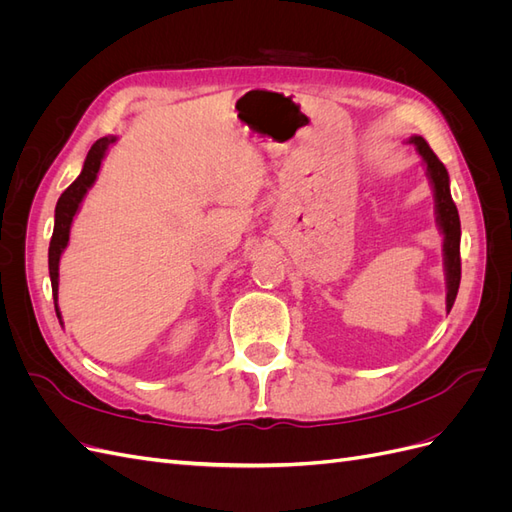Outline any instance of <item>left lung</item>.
<instances>
[{
    "label": "left lung",
    "mask_w": 512,
    "mask_h": 512,
    "mask_svg": "<svg viewBox=\"0 0 512 512\" xmlns=\"http://www.w3.org/2000/svg\"><path fill=\"white\" fill-rule=\"evenodd\" d=\"M408 141L421 153V158L427 166V177L433 188V198H436V222L440 232L444 235V275H446V309L451 307L457 299V290L461 282V258H459V241H461V224L459 213L453 203L451 188H448V173L444 164L438 160L436 153L431 151L423 136H410Z\"/></svg>",
    "instance_id": "left-lung-1"
}]
</instances>
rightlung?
Segmentation results:
<instances>
[{
	"label": "right lung",
	"instance_id": "1",
	"mask_svg": "<svg viewBox=\"0 0 512 512\" xmlns=\"http://www.w3.org/2000/svg\"><path fill=\"white\" fill-rule=\"evenodd\" d=\"M117 141V136H104L100 141L91 145L81 175L72 181L70 188L59 196L57 207H55V228H53V237L49 245V275H51V286H53V299H55V312L61 322V314L57 307V290H59V258L64 254L66 245L70 241V226L76 211L81 209L83 198L91 185L96 183L98 173H100V164L106 156L108 147Z\"/></svg>",
	"mask_w": 512,
	"mask_h": 512
}]
</instances>
